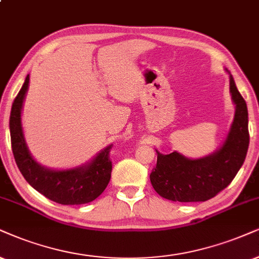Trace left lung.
<instances>
[{
  "label": "left lung",
  "instance_id": "8db88e82",
  "mask_svg": "<svg viewBox=\"0 0 259 259\" xmlns=\"http://www.w3.org/2000/svg\"><path fill=\"white\" fill-rule=\"evenodd\" d=\"M230 92L235 114L224 145L210 155L188 159L178 152L158 154L150 173L152 185L161 197L175 202H204L227 188L245 161L250 142L246 101L230 74Z\"/></svg>",
  "mask_w": 259,
  "mask_h": 259
}]
</instances>
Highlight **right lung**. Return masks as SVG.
Listing matches in <instances>:
<instances>
[{
	"instance_id": "add662e5",
	"label": "right lung",
	"mask_w": 259,
	"mask_h": 259,
	"mask_svg": "<svg viewBox=\"0 0 259 259\" xmlns=\"http://www.w3.org/2000/svg\"><path fill=\"white\" fill-rule=\"evenodd\" d=\"M29 83V75L13 101L9 130L12 150L21 175L32 188L51 201L64 205L84 204L103 194L111 178L112 161L110 150L112 145L97 154L87 165L71 169H50L39 165L32 158L26 145L21 125V110Z\"/></svg>"
}]
</instances>
